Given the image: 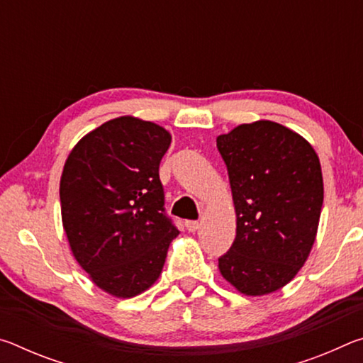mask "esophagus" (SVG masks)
I'll return each instance as SVG.
<instances>
[{
  "label": "esophagus",
  "instance_id": "1",
  "mask_svg": "<svg viewBox=\"0 0 363 363\" xmlns=\"http://www.w3.org/2000/svg\"><path fill=\"white\" fill-rule=\"evenodd\" d=\"M186 229L189 232L199 230L200 229V223H199V220H186Z\"/></svg>",
  "mask_w": 363,
  "mask_h": 363
}]
</instances>
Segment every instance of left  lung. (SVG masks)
Listing matches in <instances>:
<instances>
[{"instance_id": "obj_1", "label": "left lung", "mask_w": 363, "mask_h": 363, "mask_svg": "<svg viewBox=\"0 0 363 363\" xmlns=\"http://www.w3.org/2000/svg\"><path fill=\"white\" fill-rule=\"evenodd\" d=\"M229 173L237 235L219 257L223 277L248 296L280 290L304 266L323 203L315 150L288 128L259 120L216 139Z\"/></svg>"}]
</instances>
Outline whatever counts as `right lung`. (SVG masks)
<instances>
[{
  "instance_id": "obj_1",
  "label": "right lung",
  "mask_w": 363,
  "mask_h": 363,
  "mask_svg": "<svg viewBox=\"0 0 363 363\" xmlns=\"http://www.w3.org/2000/svg\"><path fill=\"white\" fill-rule=\"evenodd\" d=\"M169 144L164 128L120 116L86 134L65 162L60 211L72 253L112 296L133 298L155 284L179 233L158 174Z\"/></svg>"
}]
</instances>
